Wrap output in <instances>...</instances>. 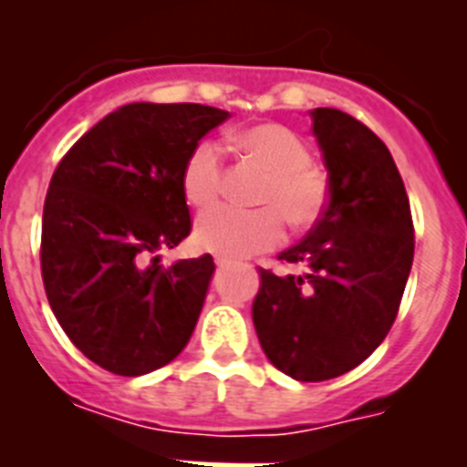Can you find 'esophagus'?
I'll return each instance as SVG.
<instances>
[{
    "label": "esophagus",
    "instance_id": "esophagus-1",
    "mask_svg": "<svg viewBox=\"0 0 467 467\" xmlns=\"http://www.w3.org/2000/svg\"><path fill=\"white\" fill-rule=\"evenodd\" d=\"M214 264H217V266H220V269H226V266H231V259L229 257H214Z\"/></svg>",
    "mask_w": 467,
    "mask_h": 467
}]
</instances>
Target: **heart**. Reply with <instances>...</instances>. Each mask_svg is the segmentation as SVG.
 <instances>
[{
    "label": "heart",
    "mask_w": 467,
    "mask_h": 467,
    "mask_svg": "<svg viewBox=\"0 0 467 467\" xmlns=\"http://www.w3.org/2000/svg\"><path fill=\"white\" fill-rule=\"evenodd\" d=\"M250 159L269 171L259 189L262 208L241 210L231 205L205 213L196 224L198 245L224 257H250L280 245L285 216L295 229H306L327 208V177L313 166V154L299 135L280 123H259L236 135ZM182 193L193 208H210L224 182V156L214 140H198L184 159Z\"/></svg>",
    "instance_id": "b5f03b06"
}]
</instances>
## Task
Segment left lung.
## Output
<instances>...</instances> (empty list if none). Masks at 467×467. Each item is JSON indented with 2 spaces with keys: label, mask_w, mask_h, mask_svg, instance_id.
Returning <instances> with one entry per match:
<instances>
[{
  "label": "left lung",
  "mask_w": 467,
  "mask_h": 467,
  "mask_svg": "<svg viewBox=\"0 0 467 467\" xmlns=\"http://www.w3.org/2000/svg\"><path fill=\"white\" fill-rule=\"evenodd\" d=\"M329 198L306 238L278 254L304 275L259 269L253 323L280 372L327 381L386 339L414 262V222L393 156L362 121L332 107L311 111Z\"/></svg>",
  "instance_id": "1"
}]
</instances>
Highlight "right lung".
<instances>
[{
    "mask_svg": "<svg viewBox=\"0 0 467 467\" xmlns=\"http://www.w3.org/2000/svg\"><path fill=\"white\" fill-rule=\"evenodd\" d=\"M229 111L133 102L72 144L48 184L41 278L51 311L88 360L119 377L168 365L192 339L210 254L161 266L192 234L184 159Z\"/></svg>",
    "mask_w": 467,
    "mask_h": 467,
    "instance_id": "add662e5",
    "label": "right lung"
}]
</instances>
